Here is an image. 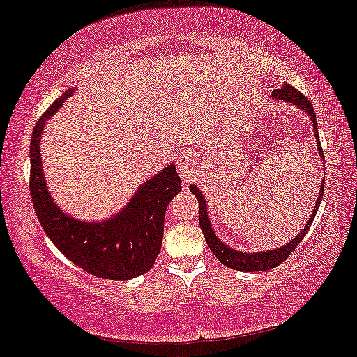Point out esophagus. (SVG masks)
<instances>
[{
  "label": "esophagus",
  "instance_id": "obj_1",
  "mask_svg": "<svg viewBox=\"0 0 357 357\" xmlns=\"http://www.w3.org/2000/svg\"><path fill=\"white\" fill-rule=\"evenodd\" d=\"M176 165H178V173L183 178V183L188 184L195 181L197 173H199V161H197L192 154H181V156L178 158V162H176Z\"/></svg>",
  "mask_w": 357,
  "mask_h": 357
}]
</instances>
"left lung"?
Instances as JSON below:
<instances>
[{
	"mask_svg": "<svg viewBox=\"0 0 357 357\" xmlns=\"http://www.w3.org/2000/svg\"><path fill=\"white\" fill-rule=\"evenodd\" d=\"M273 98L274 100H281V101H287L293 102V105L298 106L299 109H303L312 121V128H314L316 132V141H317V151H319L321 158L324 161V153L323 148H321L319 143V136H317V123H316V113L312 109V105L309 102V100L304 96L303 93H299L298 89L293 88L291 84H282L281 88H276L273 91ZM190 190L192 195L197 197V203H199V226L201 231H203L206 243H208L209 249L213 251V255L220 259V263H222L226 268L229 269H236V271H243V273H252V271H268V269H273L279 266L281 263H284L287 259V256L294 251L296 246L303 241V238L306 236V233L311 227V222L314 221V216L319 209L321 199H323V192H324V183H321V192L317 196V203L314 206V211H312L311 216H309L307 225L304 226V229L299 233L293 241H289L284 246H279L278 249H273V251H263V252H246V251H238V249H233L229 246H226L225 243L214 234L213 227H211V221H209L208 216V206H206V201L201 191L197 190L196 186H190Z\"/></svg>",
	"mask_w": 357,
	"mask_h": 357,
	"instance_id": "8db88e82",
	"label": "left lung"
}]
</instances>
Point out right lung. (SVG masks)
<instances>
[{"label": "right lung", "mask_w": 357, "mask_h": 357, "mask_svg": "<svg viewBox=\"0 0 357 357\" xmlns=\"http://www.w3.org/2000/svg\"><path fill=\"white\" fill-rule=\"evenodd\" d=\"M73 94L63 93L36 123L29 146V191L43 229L71 263L96 278L126 281L153 268L161 251L167 204L181 191L174 165L166 166L137 188L121 213L102 222H84L68 216L51 197L43 174L40 143L46 119Z\"/></svg>", "instance_id": "right-lung-1"}]
</instances>
